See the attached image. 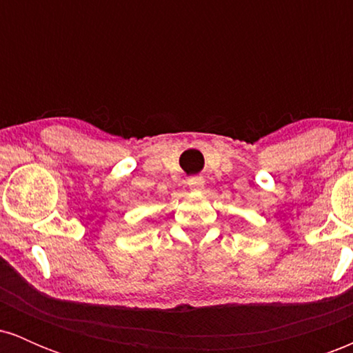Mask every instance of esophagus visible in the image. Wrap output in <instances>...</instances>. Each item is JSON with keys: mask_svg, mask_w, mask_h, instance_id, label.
<instances>
[{"mask_svg": "<svg viewBox=\"0 0 353 353\" xmlns=\"http://www.w3.org/2000/svg\"><path fill=\"white\" fill-rule=\"evenodd\" d=\"M188 185L190 190H202L205 185V181L202 177H190L188 181Z\"/></svg>", "mask_w": 353, "mask_h": 353, "instance_id": "1", "label": "esophagus"}]
</instances>
